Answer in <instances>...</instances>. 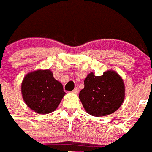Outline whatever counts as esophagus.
I'll return each mask as SVG.
<instances>
[{
	"label": "esophagus",
	"instance_id": "esophagus-1",
	"mask_svg": "<svg viewBox=\"0 0 152 152\" xmlns=\"http://www.w3.org/2000/svg\"><path fill=\"white\" fill-rule=\"evenodd\" d=\"M79 87H75L74 90H73V93H79Z\"/></svg>",
	"mask_w": 152,
	"mask_h": 152
}]
</instances>
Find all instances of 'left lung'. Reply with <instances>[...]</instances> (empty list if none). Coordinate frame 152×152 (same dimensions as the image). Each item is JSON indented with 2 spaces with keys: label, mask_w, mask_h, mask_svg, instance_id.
<instances>
[{
  "label": "left lung",
  "mask_w": 152,
  "mask_h": 152,
  "mask_svg": "<svg viewBox=\"0 0 152 152\" xmlns=\"http://www.w3.org/2000/svg\"><path fill=\"white\" fill-rule=\"evenodd\" d=\"M84 83L85 88L81 90L79 97L85 110L91 115H108L123 103L125 87L123 79L115 71H106L100 76L90 73Z\"/></svg>",
  "instance_id": "obj_1"
}]
</instances>
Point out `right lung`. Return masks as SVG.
Wrapping results in <instances>:
<instances>
[{
  "mask_svg": "<svg viewBox=\"0 0 152 152\" xmlns=\"http://www.w3.org/2000/svg\"><path fill=\"white\" fill-rule=\"evenodd\" d=\"M21 92L27 106L39 114L54 111L65 94L62 84L49 70L28 73L22 82Z\"/></svg>",
  "mask_w": 152,
  "mask_h": 152,
  "instance_id": "obj_1",
  "label": "right lung"
}]
</instances>
